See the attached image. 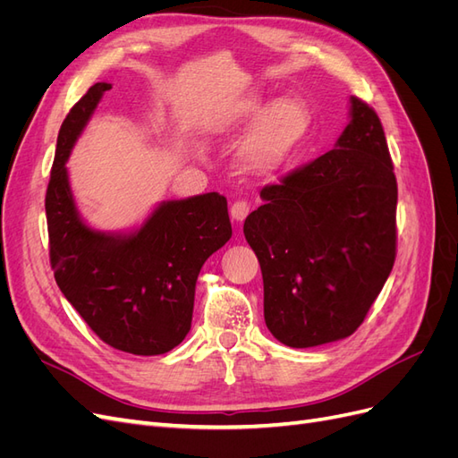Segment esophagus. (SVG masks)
I'll return each mask as SVG.
<instances>
[{
    "label": "esophagus",
    "instance_id": "obj_1",
    "mask_svg": "<svg viewBox=\"0 0 458 458\" xmlns=\"http://www.w3.org/2000/svg\"><path fill=\"white\" fill-rule=\"evenodd\" d=\"M248 214H250V204L244 200H237L231 206V217L234 221H244Z\"/></svg>",
    "mask_w": 458,
    "mask_h": 458
}]
</instances>
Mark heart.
I'll return each instance as SVG.
<instances>
[{
	"label": "heart",
	"mask_w": 458,
	"mask_h": 458,
	"mask_svg": "<svg viewBox=\"0 0 458 458\" xmlns=\"http://www.w3.org/2000/svg\"><path fill=\"white\" fill-rule=\"evenodd\" d=\"M254 121L244 135L239 158L244 170L267 175L279 170L306 141L311 110L298 95H283L266 106L259 91H246L221 105L210 120V133L229 135Z\"/></svg>",
	"instance_id": "1"
}]
</instances>
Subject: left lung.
<instances>
[{"instance_id":"obj_1","label":"left lung","mask_w":458,"mask_h":458,"mask_svg":"<svg viewBox=\"0 0 458 458\" xmlns=\"http://www.w3.org/2000/svg\"><path fill=\"white\" fill-rule=\"evenodd\" d=\"M335 148L263 187L244 237L263 276V317L290 348L348 338L395 261L397 182L378 114L350 99Z\"/></svg>"}]
</instances>
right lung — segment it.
Masks as SVG:
<instances>
[{
	"mask_svg": "<svg viewBox=\"0 0 458 458\" xmlns=\"http://www.w3.org/2000/svg\"><path fill=\"white\" fill-rule=\"evenodd\" d=\"M110 84L99 81L66 114L46 192L49 259L64 298L114 350L160 355L191 330L204 261L231 239L219 192L160 202L131 233L91 229L81 219L66 160Z\"/></svg>",
	"mask_w": 458,
	"mask_h": 458,
	"instance_id": "obj_1",
	"label": "right lung"
}]
</instances>
